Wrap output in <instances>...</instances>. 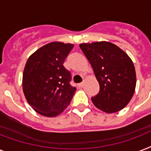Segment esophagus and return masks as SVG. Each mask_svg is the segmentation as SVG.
I'll return each instance as SVG.
<instances>
[{"label":"esophagus","mask_w":151,"mask_h":151,"mask_svg":"<svg viewBox=\"0 0 151 151\" xmlns=\"http://www.w3.org/2000/svg\"><path fill=\"white\" fill-rule=\"evenodd\" d=\"M78 87H80V88H81V87H83V85H84V82H81V83H79V84H78Z\"/></svg>","instance_id":"esophagus-1"}]
</instances>
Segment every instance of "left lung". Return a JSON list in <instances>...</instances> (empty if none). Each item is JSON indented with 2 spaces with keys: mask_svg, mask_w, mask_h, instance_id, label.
Returning <instances> with one entry per match:
<instances>
[{
  "mask_svg": "<svg viewBox=\"0 0 151 151\" xmlns=\"http://www.w3.org/2000/svg\"><path fill=\"white\" fill-rule=\"evenodd\" d=\"M96 78L99 93L92 97L93 104L106 113L119 111L129 103L136 85V75L132 59L123 50L107 41L81 44Z\"/></svg>",
  "mask_w": 151,
  "mask_h": 151,
  "instance_id": "8db88e82",
  "label": "left lung"
}]
</instances>
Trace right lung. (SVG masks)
Listing matches in <instances>:
<instances>
[{
	"instance_id": "obj_1",
	"label": "right lung",
	"mask_w": 151,
	"mask_h": 151,
	"mask_svg": "<svg viewBox=\"0 0 151 151\" xmlns=\"http://www.w3.org/2000/svg\"><path fill=\"white\" fill-rule=\"evenodd\" d=\"M73 48L72 44L52 42L41 47L27 60L22 75V88L27 102L45 117L60 114L70 104L76 88L71 73L63 66Z\"/></svg>"
}]
</instances>
